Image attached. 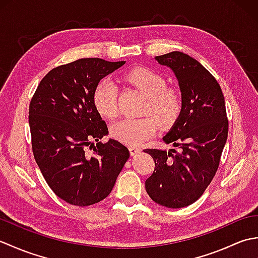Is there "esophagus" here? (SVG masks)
Instances as JSON below:
<instances>
[{"label":"esophagus","mask_w":258,"mask_h":258,"mask_svg":"<svg viewBox=\"0 0 258 258\" xmlns=\"http://www.w3.org/2000/svg\"><path fill=\"white\" fill-rule=\"evenodd\" d=\"M128 151H130V154L133 156V155H135V154H138V153H140V152H141V149H140V147L130 146V147H128Z\"/></svg>","instance_id":"34e87169"}]
</instances>
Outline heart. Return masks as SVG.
<instances>
[{
  "mask_svg": "<svg viewBox=\"0 0 258 258\" xmlns=\"http://www.w3.org/2000/svg\"><path fill=\"white\" fill-rule=\"evenodd\" d=\"M126 79L146 96L143 114L150 116L141 118H122L112 124L111 134L115 140L130 146H138L157 132L158 124L168 127L175 123L182 111V96L162 74L150 68H136L126 74ZM93 103L102 116L112 118L117 114V85L109 79L98 82Z\"/></svg>",
  "mask_w": 258,
  "mask_h": 258,
  "instance_id": "obj_1",
  "label": "heart"
}]
</instances>
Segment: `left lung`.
<instances>
[{"instance_id": "left-lung-1", "label": "left lung", "mask_w": 258, "mask_h": 258, "mask_svg": "<svg viewBox=\"0 0 258 258\" xmlns=\"http://www.w3.org/2000/svg\"><path fill=\"white\" fill-rule=\"evenodd\" d=\"M155 61L176 78L182 111L163 136L164 143L178 151H144L155 163L145 189L157 204L182 208L200 199L220 165L228 133L225 100L215 78L187 54L174 51L155 56Z\"/></svg>"}]
</instances>
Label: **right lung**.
<instances>
[{"mask_svg":"<svg viewBox=\"0 0 258 258\" xmlns=\"http://www.w3.org/2000/svg\"><path fill=\"white\" fill-rule=\"evenodd\" d=\"M124 64L76 59L50 71L33 95V154L51 189L69 204L89 206L107 197L130 157L117 141L101 143L108 130L93 103L98 82Z\"/></svg>","mask_w":258,"mask_h":258,"instance_id":"add662e5","label":"right lung"}]
</instances>
